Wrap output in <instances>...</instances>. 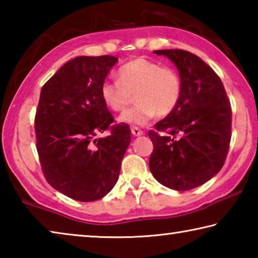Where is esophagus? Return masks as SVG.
I'll list each match as a JSON object with an SVG mask.
<instances>
[{
  "label": "esophagus",
  "mask_w": 258,
  "mask_h": 258,
  "mask_svg": "<svg viewBox=\"0 0 258 258\" xmlns=\"http://www.w3.org/2000/svg\"><path fill=\"white\" fill-rule=\"evenodd\" d=\"M131 132H132V134L134 135V137H140V135H142L143 134V131H141L140 128H138V127H133L131 128Z\"/></svg>",
  "instance_id": "obj_1"
}]
</instances>
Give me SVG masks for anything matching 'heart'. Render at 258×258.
Returning a JSON list of instances; mask_svg holds the SVG:
<instances>
[{"instance_id":"b5f03b06","label":"heart","mask_w":258,"mask_h":258,"mask_svg":"<svg viewBox=\"0 0 258 258\" xmlns=\"http://www.w3.org/2000/svg\"><path fill=\"white\" fill-rule=\"evenodd\" d=\"M117 76L119 82L102 83L101 98L104 104L113 111H124L133 101V95L137 102V106L121 113L120 121L146 125L156 115L168 116L180 103L183 84L175 68L137 58L123 64Z\"/></svg>"}]
</instances>
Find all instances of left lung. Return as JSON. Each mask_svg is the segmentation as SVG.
Here are the masks:
<instances>
[{"mask_svg": "<svg viewBox=\"0 0 258 258\" xmlns=\"http://www.w3.org/2000/svg\"><path fill=\"white\" fill-rule=\"evenodd\" d=\"M154 52L175 63L183 92L175 110L148 132L154 145L149 167L163 185L191 190L223 167L230 148L232 109L221 78L199 56L178 49Z\"/></svg>", "mask_w": 258, "mask_h": 258, "instance_id": "left-lung-1", "label": "left lung"}]
</instances>
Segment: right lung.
<instances>
[{
  "instance_id": "1",
  "label": "right lung",
  "mask_w": 258,
  "mask_h": 258,
  "mask_svg": "<svg viewBox=\"0 0 258 258\" xmlns=\"http://www.w3.org/2000/svg\"><path fill=\"white\" fill-rule=\"evenodd\" d=\"M116 56H77L41 90L35 115L36 149L47 183L78 202H94L115 186L131 142L126 124L115 119L101 85ZM108 130L106 138H97Z\"/></svg>"
}]
</instances>
